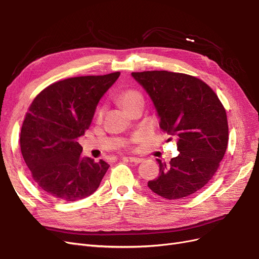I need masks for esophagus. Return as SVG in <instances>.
<instances>
[{"instance_id": "34e87169", "label": "esophagus", "mask_w": 259, "mask_h": 259, "mask_svg": "<svg viewBox=\"0 0 259 259\" xmlns=\"http://www.w3.org/2000/svg\"><path fill=\"white\" fill-rule=\"evenodd\" d=\"M128 159H130V162H131V163H134V164H139V163H141V162H142V160H144V158L135 157V156H130V157H128Z\"/></svg>"}]
</instances>
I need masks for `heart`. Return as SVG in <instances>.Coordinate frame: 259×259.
<instances>
[{
  "instance_id": "heart-1",
  "label": "heart",
  "mask_w": 259,
  "mask_h": 259,
  "mask_svg": "<svg viewBox=\"0 0 259 259\" xmlns=\"http://www.w3.org/2000/svg\"><path fill=\"white\" fill-rule=\"evenodd\" d=\"M118 102L125 110H130L133 106H135L139 102H144V97H142L141 93L137 90H134V89H128V90L123 91L118 96ZM103 109H100L97 111V119H102L103 117ZM144 137V134L138 133L135 136L133 137L132 142H137L140 141ZM126 145V144H124Z\"/></svg>"
}]
</instances>
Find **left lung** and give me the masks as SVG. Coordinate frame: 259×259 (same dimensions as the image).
Masks as SVG:
<instances>
[{
  "instance_id": "1",
  "label": "left lung",
  "mask_w": 259,
  "mask_h": 259,
  "mask_svg": "<svg viewBox=\"0 0 259 259\" xmlns=\"http://www.w3.org/2000/svg\"><path fill=\"white\" fill-rule=\"evenodd\" d=\"M153 102L159 126L177 138L180 154L168 164L156 159L159 176L149 189L167 199H182L214 176L228 144L225 108L202 80L167 70L132 73Z\"/></svg>"
}]
</instances>
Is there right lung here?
<instances>
[{"label":"right lung","mask_w":259,"mask_h":259,"mask_svg":"<svg viewBox=\"0 0 259 259\" xmlns=\"http://www.w3.org/2000/svg\"><path fill=\"white\" fill-rule=\"evenodd\" d=\"M119 76L115 72L61 80L44 89L29 107L20 133L21 153L35 183L52 197L75 201L100 186L109 165L82 157L77 140Z\"/></svg>","instance_id":"add662e5"}]
</instances>
